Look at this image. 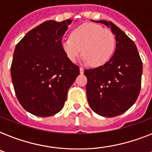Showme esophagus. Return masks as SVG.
I'll use <instances>...</instances> for the list:
<instances>
[{
  "label": "esophagus",
  "mask_w": 152,
  "mask_h": 152,
  "mask_svg": "<svg viewBox=\"0 0 152 152\" xmlns=\"http://www.w3.org/2000/svg\"><path fill=\"white\" fill-rule=\"evenodd\" d=\"M83 71H84V69L83 68H80V74H83Z\"/></svg>",
  "instance_id": "obj_1"
}]
</instances>
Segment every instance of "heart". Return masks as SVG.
Masks as SVG:
<instances>
[{
  "instance_id": "obj_1",
  "label": "heart",
  "mask_w": 152,
  "mask_h": 152,
  "mask_svg": "<svg viewBox=\"0 0 152 152\" xmlns=\"http://www.w3.org/2000/svg\"><path fill=\"white\" fill-rule=\"evenodd\" d=\"M116 46L115 35L110 30L94 23H85L72 31L71 37L62 41V48L71 61L81 53L84 61L92 66H101L110 61Z\"/></svg>"
}]
</instances>
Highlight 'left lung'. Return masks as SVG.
<instances>
[{
    "instance_id": "left-lung-1",
    "label": "left lung",
    "mask_w": 152,
    "mask_h": 152,
    "mask_svg": "<svg viewBox=\"0 0 152 152\" xmlns=\"http://www.w3.org/2000/svg\"><path fill=\"white\" fill-rule=\"evenodd\" d=\"M103 23L115 35L116 49L110 61L85 69L88 103L99 115L112 118L127 111L137 101L141 88L143 64L134 42L110 21Z\"/></svg>"
}]
</instances>
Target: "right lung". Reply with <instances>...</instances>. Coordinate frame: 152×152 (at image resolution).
Wrapping results in <instances>:
<instances>
[{
	"label": "right lung",
	"instance_id": "obj_1",
	"mask_svg": "<svg viewBox=\"0 0 152 152\" xmlns=\"http://www.w3.org/2000/svg\"><path fill=\"white\" fill-rule=\"evenodd\" d=\"M71 20H48L27 32L16 45L11 65L15 95L24 110L50 117L64 107L67 93L80 74L62 48Z\"/></svg>",
	"mask_w": 152,
	"mask_h": 152
}]
</instances>
